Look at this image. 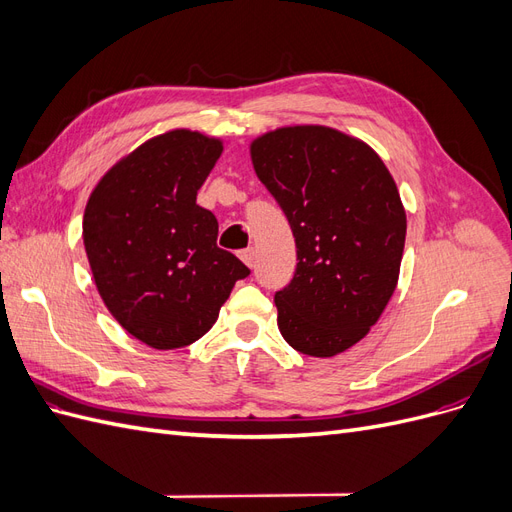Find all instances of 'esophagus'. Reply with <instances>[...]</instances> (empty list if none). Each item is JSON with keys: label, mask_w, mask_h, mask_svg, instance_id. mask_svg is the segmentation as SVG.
I'll return each mask as SVG.
<instances>
[{"label": "esophagus", "mask_w": 512, "mask_h": 512, "mask_svg": "<svg viewBox=\"0 0 512 512\" xmlns=\"http://www.w3.org/2000/svg\"><path fill=\"white\" fill-rule=\"evenodd\" d=\"M239 258L245 262L247 267L254 265V247H245V250L239 252Z\"/></svg>", "instance_id": "esophagus-1"}]
</instances>
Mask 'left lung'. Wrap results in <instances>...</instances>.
Listing matches in <instances>:
<instances>
[{
  "instance_id": "left-lung-1",
  "label": "left lung",
  "mask_w": 512,
  "mask_h": 512,
  "mask_svg": "<svg viewBox=\"0 0 512 512\" xmlns=\"http://www.w3.org/2000/svg\"><path fill=\"white\" fill-rule=\"evenodd\" d=\"M250 156L297 243V271L275 294L282 337L322 359L352 348L399 280L406 209L393 175L361 138L312 123L256 136Z\"/></svg>"
}]
</instances>
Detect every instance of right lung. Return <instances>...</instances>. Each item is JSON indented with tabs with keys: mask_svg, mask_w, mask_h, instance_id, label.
<instances>
[{
	"mask_svg": "<svg viewBox=\"0 0 512 512\" xmlns=\"http://www.w3.org/2000/svg\"><path fill=\"white\" fill-rule=\"evenodd\" d=\"M222 138L168 130L106 170L89 194L83 243L113 318L156 350L190 346L220 316L243 262L218 247V220L196 194Z\"/></svg>",
	"mask_w": 512,
	"mask_h": 512,
	"instance_id": "right-lung-1",
	"label": "right lung"
}]
</instances>
